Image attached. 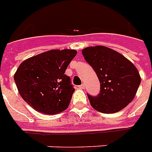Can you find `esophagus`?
I'll return each instance as SVG.
<instances>
[{"instance_id": "34e87169", "label": "esophagus", "mask_w": 152, "mask_h": 152, "mask_svg": "<svg viewBox=\"0 0 152 152\" xmlns=\"http://www.w3.org/2000/svg\"><path fill=\"white\" fill-rule=\"evenodd\" d=\"M85 86H86V85H85V84H81V85L79 86V88L80 89H85Z\"/></svg>"}]
</instances>
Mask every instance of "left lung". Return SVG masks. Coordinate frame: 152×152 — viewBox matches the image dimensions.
<instances>
[{
  "label": "left lung",
  "instance_id": "obj_1",
  "mask_svg": "<svg viewBox=\"0 0 152 152\" xmlns=\"http://www.w3.org/2000/svg\"><path fill=\"white\" fill-rule=\"evenodd\" d=\"M82 54L100 82V93L97 96L87 94L95 110L104 113H116L132 101L141 83V76L131 61L104 46L88 47L82 50Z\"/></svg>",
  "mask_w": 152,
  "mask_h": 152
}]
</instances>
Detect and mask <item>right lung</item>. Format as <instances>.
Instances as JSON below:
<instances>
[{
    "label": "right lung",
    "instance_id": "add662e5",
    "mask_svg": "<svg viewBox=\"0 0 152 152\" xmlns=\"http://www.w3.org/2000/svg\"><path fill=\"white\" fill-rule=\"evenodd\" d=\"M76 53L72 49H53L23 61L14 79L24 101L50 115L67 109L75 89L65 72Z\"/></svg>",
    "mask_w": 152,
    "mask_h": 152
}]
</instances>
